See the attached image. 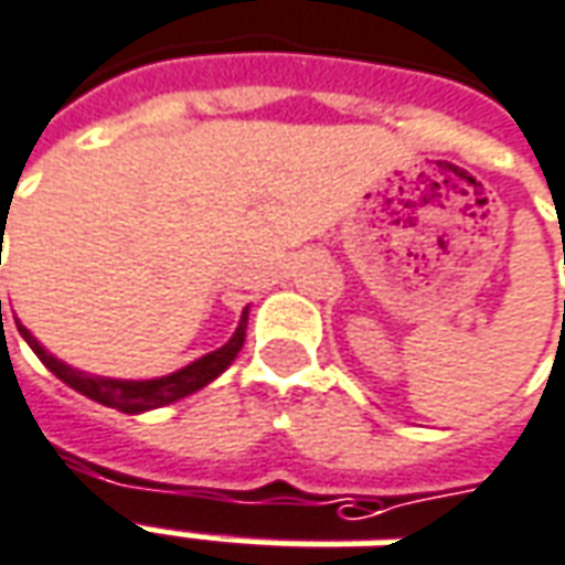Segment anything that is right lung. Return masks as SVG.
Masks as SVG:
<instances>
[{
    "label": "right lung",
    "instance_id": "add662e5",
    "mask_svg": "<svg viewBox=\"0 0 565 565\" xmlns=\"http://www.w3.org/2000/svg\"><path fill=\"white\" fill-rule=\"evenodd\" d=\"M247 311L250 309L242 311V321H238L235 333H232V339H228L223 349L211 351V354H204L199 361H192V364L183 366V370H173V373L159 379L94 376V373H85V370H76V366L57 361V358H54V354H51V351L45 349L21 321H18V330H21V337L26 339V345L35 351V358L49 366L54 376L63 379L70 388H76L78 394H85V397L97 401V404L121 409V413H149V409H159V406L177 404V401H183V397H189L192 392L211 385V382L238 358V351H242L244 345V333H247Z\"/></svg>",
    "mask_w": 565,
    "mask_h": 565
}]
</instances>
